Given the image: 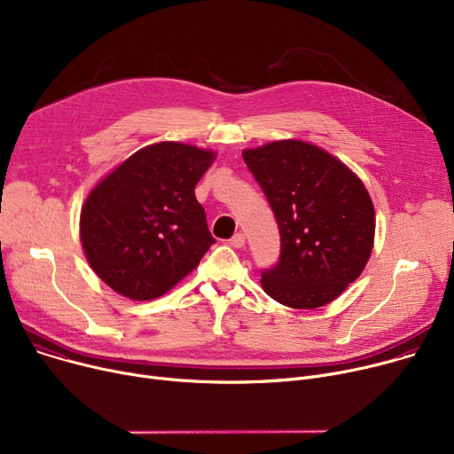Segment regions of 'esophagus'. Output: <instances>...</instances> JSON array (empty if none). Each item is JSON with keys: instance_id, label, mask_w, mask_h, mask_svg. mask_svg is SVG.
<instances>
[{"instance_id": "1", "label": "esophagus", "mask_w": 454, "mask_h": 454, "mask_svg": "<svg viewBox=\"0 0 454 454\" xmlns=\"http://www.w3.org/2000/svg\"><path fill=\"white\" fill-rule=\"evenodd\" d=\"M229 243H231V246H232L234 249L246 247V236H243L241 232H238V234H234V236L229 239Z\"/></svg>"}]
</instances>
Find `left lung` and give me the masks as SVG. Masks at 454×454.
I'll list each match as a JSON object with an SVG mask.
<instances>
[{
    "label": "left lung",
    "mask_w": 454,
    "mask_h": 454,
    "mask_svg": "<svg viewBox=\"0 0 454 454\" xmlns=\"http://www.w3.org/2000/svg\"><path fill=\"white\" fill-rule=\"evenodd\" d=\"M282 236V254L262 272L263 291L293 309L336 300L365 269L374 246V205L341 160L303 139L243 151Z\"/></svg>",
    "instance_id": "left-lung-1"
}]
</instances>
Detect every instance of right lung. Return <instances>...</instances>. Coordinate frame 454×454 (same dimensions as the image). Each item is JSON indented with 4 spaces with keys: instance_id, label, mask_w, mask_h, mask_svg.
Returning a JSON list of instances; mask_svg holds the SVG:
<instances>
[{
    "instance_id": "add662e5",
    "label": "right lung",
    "mask_w": 454,
    "mask_h": 454,
    "mask_svg": "<svg viewBox=\"0 0 454 454\" xmlns=\"http://www.w3.org/2000/svg\"><path fill=\"white\" fill-rule=\"evenodd\" d=\"M215 160L211 149L160 142L136 151L92 187L80 239L101 282L145 301L198 267L215 238L194 187Z\"/></svg>"
}]
</instances>
